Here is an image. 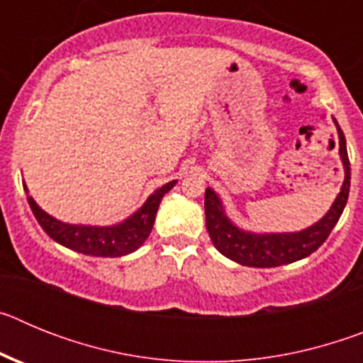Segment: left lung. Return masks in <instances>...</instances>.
Returning a JSON list of instances; mask_svg holds the SVG:
<instances>
[{
    "label": "left lung",
    "mask_w": 363,
    "mask_h": 363,
    "mask_svg": "<svg viewBox=\"0 0 363 363\" xmlns=\"http://www.w3.org/2000/svg\"><path fill=\"white\" fill-rule=\"evenodd\" d=\"M335 123L338 129L340 158L344 163L345 179L329 213L314 225L307 227L300 233H245L225 216L220 198L209 187L205 191V220H207V230H209L211 240L221 255L236 264L247 265V267H278V265L293 264L296 259L313 255L329 238V234L344 213L349 198V187H351V167H349L345 136L340 129L338 121L335 120Z\"/></svg>",
    "instance_id": "8db88e82"
}]
</instances>
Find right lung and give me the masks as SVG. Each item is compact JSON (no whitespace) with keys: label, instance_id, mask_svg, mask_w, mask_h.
Instances as JSON below:
<instances>
[{"label":"right lung","instance_id":"right-lung-1","mask_svg":"<svg viewBox=\"0 0 363 363\" xmlns=\"http://www.w3.org/2000/svg\"><path fill=\"white\" fill-rule=\"evenodd\" d=\"M176 185V179L160 187L150 194L149 200L142 205V209L118 225L111 227H91V225H70L56 220L50 214L45 213L32 196H27L32 213L36 216L38 223L49 234L54 242L69 247L72 251L89 256H105V258H116V256L130 255L142 247V243L149 238L152 230L156 213H158L160 201L165 196V192L171 191ZM27 191V187H25Z\"/></svg>","mask_w":363,"mask_h":363}]
</instances>
